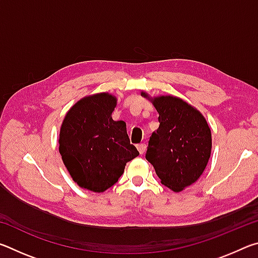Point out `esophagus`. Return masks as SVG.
Returning a JSON list of instances; mask_svg holds the SVG:
<instances>
[{"mask_svg": "<svg viewBox=\"0 0 258 258\" xmlns=\"http://www.w3.org/2000/svg\"><path fill=\"white\" fill-rule=\"evenodd\" d=\"M137 148H138V150H139L140 154L143 155V154H145V152H146L147 146H146V143H140V145L137 146Z\"/></svg>", "mask_w": 258, "mask_h": 258, "instance_id": "esophagus-1", "label": "esophagus"}]
</instances>
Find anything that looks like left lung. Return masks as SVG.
<instances>
[{
    "instance_id": "obj_1",
    "label": "left lung",
    "mask_w": 258,
    "mask_h": 258,
    "mask_svg": "<svg viewBox=\"0 0 258 258\" xmlns=\"http://www.w3.org/2000/svg\"><path fill=\"white\" fill-rule=\"evenodd\" d=\"M148 98L147 93H141ZM158 111L159 127L151 134L146 158L156 174L174 192L195 183L206 168L212 151V133L197 109L173 95L150 99Z\"/></svg>"
}]
</instances>
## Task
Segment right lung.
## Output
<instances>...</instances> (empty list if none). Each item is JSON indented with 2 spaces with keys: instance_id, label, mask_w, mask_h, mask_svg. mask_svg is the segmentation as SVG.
<instances>
[{
  "instance_id": "1",
  "label": "right lung",
  "mask_w": 258,
  "mask_h": 258,
  "mask_svg": "<svg viewBox=\"0 0 258 258\" xmlns=\"http://www.w3.org/2000/svg\"><path fill=\"white\" fill-rule=\"evenodd\" d=\"M117 99L98 93L81 99L64 116L59 152L69 174L83 189L103 192L118 181L127 161L139 156L126 124L113 120Z\"/></svg>"
}]
</instances>
